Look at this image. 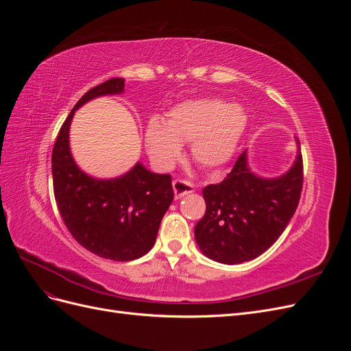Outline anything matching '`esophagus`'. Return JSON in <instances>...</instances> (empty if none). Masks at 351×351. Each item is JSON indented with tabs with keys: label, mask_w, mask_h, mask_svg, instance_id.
Wrapping results in <instances>:
<instances>
[{
	"label": "esophagus",
	"mask_w": 351,
	"mask_h": 351,
	"mask_svg": "<svg viewBox=\"0 0 351 351\" xmlns=\"http://www.w3.org/2000/svg\"><path fill=\"white\" fill-rule=\"evenodd\" d=\"M173 190H174V196L176 199H182L183 196L189 195V193H193L195 192V186L186 182V180H174L173 182Z\"/></svg>",
	"instance_id": "34e87169"
}]
</instances>
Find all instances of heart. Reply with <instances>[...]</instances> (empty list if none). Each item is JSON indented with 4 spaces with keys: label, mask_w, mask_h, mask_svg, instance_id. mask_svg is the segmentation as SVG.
<instances>
[{
    "label": "heart",
    "mask_w": 351,
    "mask_h": 351,
    "mask_svg": "<svg viewBox=\"0 0 351 351\" xmlns=\"http://www.w3.org/2000/svg\"><path fill=\"white\" fill-rule=\"evenodd\" d=\"M249 117L239 104L204 98L178 104L165 123L151 119L146 125L147 152L159 167H171L190 142L195 161L205 168L227 164L247 129Z\"/></svg>",
    "instance_id": "1"
}]
</instances>
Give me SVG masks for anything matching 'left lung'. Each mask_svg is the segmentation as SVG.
I'll return each mask as SVG.
<instances>
[{"mask_svg": "<svg viewBox=\"0 0 351 351\" xmlns=\"http://www.w3.org/2000/svg\"><path fill=\"white\" fill-rule=\"evenodd\" d=\"M295 143L300 145L297 137ZM302 187L300 149L289 171L275 178L252 173L244 151L221 183L202 190L206 212L195 227L199 249L209 259L226 265L258 258L289 226Z\"/></svg>", "mask_w": 351, "mask_h": 351, "instance_id": "left-lung-1", "label": "left lung"}]
</instances>
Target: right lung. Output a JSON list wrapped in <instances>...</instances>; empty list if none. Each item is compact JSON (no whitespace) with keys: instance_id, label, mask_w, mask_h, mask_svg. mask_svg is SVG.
<instances>
[{"instance_id":"obj_1","label":"right lung","mask_w":351,"mask_h":351,"mask_svg":"<svg viewBox=\"0 0 351 351\" xmlns=\"http://www.w3.org/2000/svg\"><path fill=\"white\" fill-rule=\"evenodd\" d=\"M123 90L124 79L115 77L84 93L61 125L51 159L57 206L74 240L99 258L120 262L142 258L152 249L174 199L171 176L151 173L137 162L120 177H90L73 159L69 133L82 105Z\"/></svg>"}]
</instances>
